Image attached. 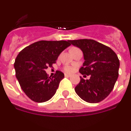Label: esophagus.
Wrapping results in <instances>:
<instances>
[{"label":"esophagus","instance_id":"esophagus-1","mask_svg":"<svg viewBox=\"0 0 131 131\" xmlns=\"http://www.w3.org/2000/svg\"><path fill=\"white\" fill-rule=\"evenodd\" d=\"M64 77H71V74H64Z\"/></svg>","mask_w":131,"mask_h":131}]
</instances>
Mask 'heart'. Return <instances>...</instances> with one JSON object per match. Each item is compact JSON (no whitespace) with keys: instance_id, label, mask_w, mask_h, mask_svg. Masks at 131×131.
<instances>
[{"instance_id":"b5f03b06","label":"heart","mask_w":131,"mask_h":131,"mask_svg":"<svg viewBox=\"0 0 131 131\" xmlns=\"http://www.w3.org/2000/svg\"><path fill=\"white\" fill-rule=\"evenodd\" d=\"M74 69V68L73 67L70 65H67L64 67V71H65L66 72H69V73H71V72H73Z\"/></svg>"}]
</instances>
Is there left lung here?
<instances>
[{
	"label": "left lung",
	"mask_w": 131,
	"mask_h": 131,
	"mask_svg": "<svg viewBox=\"0 0 131 131\" xmlns=\"http://www.w3.org/2000/svg\"><path fill=\"white\" fill-rule=\"evenodd\" d=\"M82 51L84 62L79 72L90 76L81 81L74 90L83 101L99 103L108 96L118 77L119 60L108 47L91 39L68 40ZM86 76V75H84Z\"/></svg>",
	"instance_id": "1"
}]
</instances>
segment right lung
<instances>
[{
    "instance_id": "add662e5",
    "label": "right lung",
    "mask_w": 131,
    "mask_h": 131,
    "mask_svg": "<svg viewBox=\"0 0 131 131\" xmlns=\"http://www.w3.org/2000/svg\"><path fill=\"white\" fill-rule=\"evenodd\" d=\"M71 44L65 40H40L25 47L15 59L14 67L20 86L29 99L37 103L50 100L64 75L57 71L52 78L45 70L55 63L60 54Z\"/></svg>"
}]
</instances>
